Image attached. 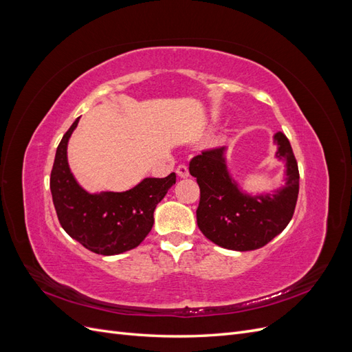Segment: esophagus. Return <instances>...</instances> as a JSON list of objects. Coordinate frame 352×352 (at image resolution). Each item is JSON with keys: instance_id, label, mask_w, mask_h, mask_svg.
<instances>
[{"instance_id": "34e87169", "label": "esophagus", "mask_w": 352, "mask_h": 352, "mask_svg": "<svg viewBox=\"0 0 352 352\" xmlns=\"http://www.w3.org/2000/svg\"><path fill=\"white\" fill-rule=\"evenodd\" d=\"M176 173H177L179 177L185 179V177L189 176V170H188V167H186L185 164H180V166H177V168H176Z\"/></svg>"}]
</instances>
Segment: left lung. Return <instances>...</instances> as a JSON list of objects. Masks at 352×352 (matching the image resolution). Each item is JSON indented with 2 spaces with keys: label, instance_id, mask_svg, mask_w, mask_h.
<instances>
[{
  "label": "left lung",
  "instance_id": "obj_1",
  "mask_svg": "<svg viewBox=\"0 0 352 352\" xmlns=\"http://www.w3.org/2000/svg\"><path fill=\"white\" fill-rule=\"evenodd\" d=\"M276 158L285 163L283 185L270 192H245L232 177L226 146L204 151L189 163L199 185L197 223L211 242L226 250L252 251L264 247L287 226L300 190V173L292 146L283 132L274 133Z\"/></svg>",
  "mask_w": 352,
  "mask_h": 352
}]
</instances>
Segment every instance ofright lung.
I'll list each match as a JSON object with an SVG mask.
<instances>
[{
  "instance_id": "add662e5",
  "label": "right lung",
  "mask_w": 352,
  "mask_h": 352,
  "mask_svg": "<svg viewBox=\"0 0 352 352\" xmlns=\"http://www.w3.org/2000/svg\"><path fill=\"white\" fill-rule=\"evenodd\" d=\"M79 117L57 146L50 188L61 228L85 248L101 255H116L136 248L154 225V210L176 175L145 177L124 192H95L83 189L70 172L67 144Z\"/></svg>"
}]
</instances>
